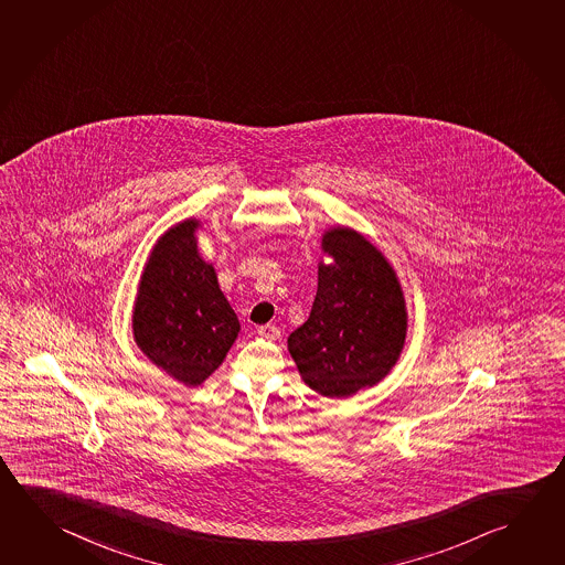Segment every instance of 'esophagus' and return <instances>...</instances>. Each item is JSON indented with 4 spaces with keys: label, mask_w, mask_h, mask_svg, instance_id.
Instances as JSON below:
<instances>
[{
    "label": "esophagus",
    "mask_w": 565,
    "mask_h": 565,
    "mask_svg": "<svg viewBox=\"0 0 565 565\" xmlns=\"http://www.w3.org/2000/svg\"><path fill=\"white\" fill-rule=\"evenodd\" d=\"M258 335L262 337V339H268V341H276V339H279V335H281V331H279L278 326L268 323V326L258 327Z\"/></svg>",
    "instance_id": "34e87169"
}]
</instances>
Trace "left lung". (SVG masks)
I'll use <instances>...</instances> for the list:
<instances>
[{
	"label": "left lung",
	"mask_w": 565,
	"mask_h": 565,
	"mask_svg": "<svg viewBox=\"0 0 565 565\" xmlns=\"http://www.w3.org/2000/svg\"><path fill=\"white\" fill-rule=\"evenodd\" d=\"M321 249L331 264L319 262L311 313L287 337V349L309 388L345 398L391 373L408 316L395 269L363 234L326 230Z\"/></svg>",
	"instance_id": "1"
}]
</instances>
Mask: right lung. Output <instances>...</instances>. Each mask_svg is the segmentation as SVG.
<instances>
[{"label": "right lung", "mask_w": 565, "mask_h": 565, "mask_svg": "<svg viewBox=\"0 0 565 565\" xmlns=\"http://www.w3.org/2000/svg\"><path fill=\"white\" fill-rule=\"evenodd\" d=\"M200 220H182L157 239L132 307L137 347L186 386L202 385L239 333L216 269L200 256Z\"/></svg>", "instance_id": "1"}]
</instances>
